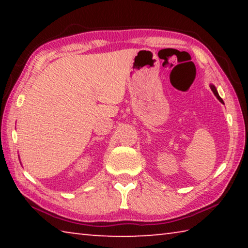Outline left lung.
Listing matches in <instances>:
<instances>
[{
	"instance_id": "obj_1",
	"label": "left lung",
	"mask_w": 248,
	"mask_h": 248,
	"mask_svg": "<svg viewBox=\"0 0 248 248\" xmlns=\"http://www.w3.org/2000/svg\"><path fill=\"white\" fill-rule=\"evenodd\" d=\"M210 89H211V91L213 92V94L216 95V97H217V99H219L222 104H224V103H223V99H222V98L220 97V95H219V93H217V89H216V86L213 85V84H210Z\"/></svg>"
}]
</instances>
